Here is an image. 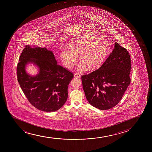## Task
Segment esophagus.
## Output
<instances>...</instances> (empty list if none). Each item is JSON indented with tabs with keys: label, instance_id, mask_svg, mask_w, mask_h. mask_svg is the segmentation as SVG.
I'll use <instances>...</instances> for the list:
<instances>
[{
	"label": "esophagus",
	"instance_id": "obj_1",
	"mask_svg": "<svg viewBox=\"0 0 152 152\" xmlns=\"http://www.w3.org/2000/svg\"><path fill=\"white\" fill-rule=\"evenodd\" d=\"M74 77H76V78H80L81 76V74L79 73H78L74 74Z\"/></svg>",
	"mask_w": 152,
	"mask_h": 152
}]
</instances>
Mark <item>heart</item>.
<instances>
[{
	"instance_id": "1",
	"label": "heart",
	"mask_w": 152,
	"mask_h": 152,
	"mask_svg": "<svg viewBox=\"0 0 152 152\" xmlns=\"http://www.w3.org/2000/svg\"><path fill=\"white\" fill-rule=\"evenodd\" d=\"M109 43L107 38L94 32H91L81 37L76 38L70 42V48L63 46L60 56L64 65L72 68L78 58L81 60L77 69L84 70L88 66L94 68L102 64L107 55Z\"/></svg>"
}]
</instances>
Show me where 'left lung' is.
<instances>
[{"instance_id": "8db88e82", "label": "left lung", "mask_w": 152, "mask_h": 152, "mask_svg": "<svg viewBox=\"0 0 152 152\" xmlns=\"http://www.w3.org/2000/svg\"><path fill=\"white\" fill-rule=\"evenodd\" d=\"M130 69L128 51L115 42L112 52L101 67L81 77L89 103L101 110L110 109L118 104L130 83Z\"/></svg>"}]
</instances>
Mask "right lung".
Instances as JSON below:
<instances>
[{
	"label": "right lung",
	"mask_w": 152,
	"mask_h": 152,
	"mask_svg": "<svg viewBox=\"0 0 152 152\" xmlns=\"http://www.w3.org/2000/svg\"><path fill=\"white\" fill-rule=\"evenodd\" d=\"M18 80L29 102L40 111L55 112L68 98V87L73 74L58 65L53 52L45 48L26 45L19 58ZM32 64L38 73L32 75L26 66Z\"/></svg>",
	"instance_id": "add662e5"
}]
</instances>
